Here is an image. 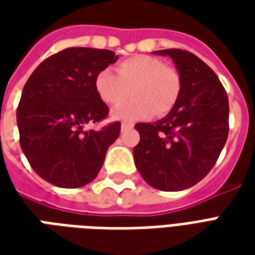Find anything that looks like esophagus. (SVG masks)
<instances>
[{"instance_id":"esophagus-1","label":"esophagus","mask_w":255,"mask_h":255,"mask_svg":"<svg viewBox=\"0 0 255 255\" xmlns=\"http://www.w3.org/2000/svg\"><path fill=\"white\" fill-rule=\"evenodd\" d=\"M132 127H133L132 123H122V131L128 129V128H132Z\"/></svg>"}]
</instances>
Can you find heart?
<instances>
[{
	"label": "heart",
	"mask_w": 255,
	"mask_h": 255,
	"mask_svg": "<svg viewBox=\"0 0 255 255\" xmlns=\"http://www.w3.org/2000/svg\"><path fill=\"white\" fill-rule=\"evenodd\" d=\"M117 73L102 69L95 76L97 94L105 104L120 105L131 91L134 100L113 111L115 119L139 120L164 116L175 108L182 93V78L176 68L160 58L133 56L117 64Z\"/></svg>",
	"instance_id": "obj_1"
}]
</instances>
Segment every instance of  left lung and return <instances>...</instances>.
<instances>
[{
    "label": "left lung",
    "mask_w": 255,
    "mask_h": 255,
    "mask_svg": "<svg viewBox=\"0 0 255 255\" xmlns=\"http://www.w3.org/2000/svg\"><path fill=\"white\" fill-rule=\"evenodd\" d=\"M176 64L179 101L154 124L138 123L133 158L144 182L161 191H179L201 182L224 147L230 124L228 95L213 69L182 49L158 50Z\"/></svg>",
    "instance_id": "8db88e82"
}]
</instances>
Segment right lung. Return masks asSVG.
I'll list each match as a JSON object with an SVG mask.
<instances>
[{
  "label": "right lung",
  "instance_id": "add662e5",
  "mask_svg": "<svg viewBox=\"0 0 255 255\" xmlns=\"http://www.w3.org/2000/svg\"><path fill=\"white\" fill-rule=\"evenodd\" d=\"M117 61L115 52L68 47L42 61L24 84L16 119L20 146L39 176L57 187L93 182L120 123L100 131L84 127L102 122L109 108L95 90V76Z\"/></svg>",
  "mask_w": 255,
  "mask_h": 255
}]
</instances>
